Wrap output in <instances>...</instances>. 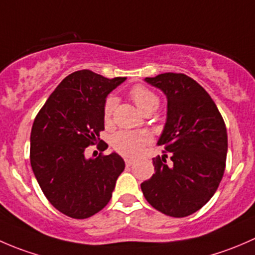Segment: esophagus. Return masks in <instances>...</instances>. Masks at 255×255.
<instances>
[{"mask_svg":"<svg viewBox=\"0 0 255 255\" xmlns=\"http://www.w3.org/2000/svg\"><path fill=\"white\" fill-rule=\"evenodd\" d=\"M134 161L135 160L133 158H126L125 159V163H126V165H127V166H130L133 163H134Z\"/></svg>","mask_w":255,"mask_h":255,"instance_id":"34e87169","label":"esophagus"}]
</instances>
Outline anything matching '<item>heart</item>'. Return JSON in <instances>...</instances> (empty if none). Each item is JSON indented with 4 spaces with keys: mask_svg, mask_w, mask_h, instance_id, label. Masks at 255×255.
I'll return each instance as SVG.
<instances>
[{
    "mask_svg": "<svg viewBox=\"0 0 255 255\" xmlns=\"http://www.w3.org/2000/svg\"><path fill=\"white\" fill-rule=\"evenodd\" d=\"M130 97L142 112L150 109V107H158L159 105L158 96L142 85H137L130 90ZM116 106H117V99L115 96L107 97L104 106L105 120H111ZM149 143H150L149 133L134 132V130H120L113 135L111 139L113 149L125 156L138 155L143 150L144 146Z\"/></svg>",
    "mask_w": 255,
    "mask_h": 255,
    "instance_id": "b5f03b06",
    "label": "heart"
}]
</instances>
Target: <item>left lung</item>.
I'll return each mask as SVG.
<instances>
[{
    "mask_svg": "<svg viewBox=\"0 0 255 255\" xmlns=\"http://www.w3.org/2000/svg\"><path fill=\"white\" fill-rule=\"evenodd\" d=\"M144 81L166 96L168 111L158 145L170 154L153 159V176L140 184L155 210L171 217L199 211L217 190L226 168L227 129L206 90L184 74L165 73Z\"/></svg>",
    "mask_w": 255,
    "mask_h": 255,
    "instance_id": "left-lung-1",
    "label": "left lung"
}]
</instances>
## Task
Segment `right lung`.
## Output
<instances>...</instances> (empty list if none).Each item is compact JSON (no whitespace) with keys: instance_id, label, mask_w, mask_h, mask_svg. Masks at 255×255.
<instances>
[{"instance_id":"add662e5","label":"right lung","mask_w":255,"mask_h":255,"mask_svg":"<svg viewBox=\"0 0 255 255\" xmlns=\"http://www.w3.org/2000/svg\"><path fill=\"white\" fill-rule=\"evenodd\" d=\"M125 80L75 71L58 85L33 123V173L49 202L71 218L84 220L101 211L125 170V160L116 151L85 156V149L105 129L106 97ZM107 146L105 143L102 150Z\"/></svg>"}]
</instances>
